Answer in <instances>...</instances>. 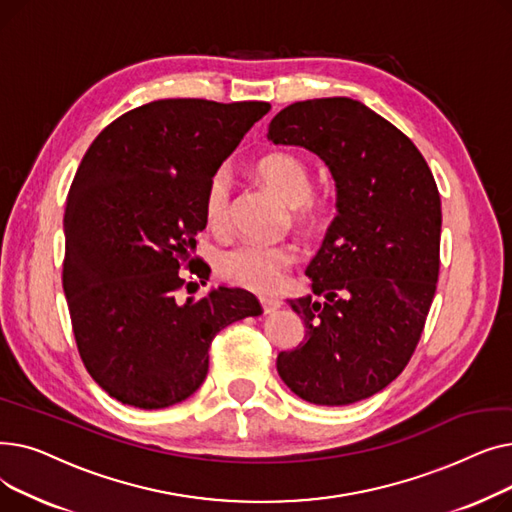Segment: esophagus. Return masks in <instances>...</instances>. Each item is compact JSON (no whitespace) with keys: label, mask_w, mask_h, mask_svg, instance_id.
<instances>
[{"label":"esophagus","mask_w":512,"mask_h":512,"mask_svg":"<svg viewBox=\"0 0 512 512\" xmlns=\"http://www.w3.org/2000/svg\"><path fill=\"white\" fill-rule=\"evenodd\" d=\"M259 301H261V307L265 313H274L282 307V299H278V297H261Z\"/></svg>","instance_id":"34e87169"}]
</instances>
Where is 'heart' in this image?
I'll return each mask as SVG.
<instances>
[{"instance_id": "obj_1", "label": "heart", "mask_w": 512, "mask_h": 512, "mask_svg": "<svg viewBox=\"0 0 512 512\" xmlns=\"http://www.w3.org/2000/svg\"><path fill=\"white\" fill-rule=\"evenodd\" d=\"M255 172L259 180L274 191L286 205L292 207L294 220L303 226L317 224L328 209L326 197L311 191V168L307 161L294 153H270L257 161ZM232 197V176L228 168L215 170L205 186L203 211L209 228L220 230L228 222ZM297 261V249L292 245H238L218 257V272L230 284L257 290H278L286 274Z\"/></svg>"}]
</instances>
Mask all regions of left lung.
Here are the masks:
<instances>
[{
    "instance_id": "8db88e82",
    "label": "left lung",
    "mask_w": 512,
    "mask_h": 512,
    "mask_svg": "<svg viewBox=\"0 0 512 512\" xmlns=\"http://www.w3.org/2000/svg\"><path fill=\"white\" fill-rule=\"evenodd\" d=\"M267 139L324 161L338 209L305 272L317 301H288L305 338L278 373L313 405H353L396 380L421 338L440 272L438 186L409 137L348 97L284 107Z\"/></svg>"
}]
</instances>
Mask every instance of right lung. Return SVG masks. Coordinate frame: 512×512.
<instances>
[{
	"label": "right lung",
	"mask_w": 512,
	"mask_h": 512,
	"mask_svg": "<svg viewBox=\"0 0 512 512\" xmlns=\"http://www.w3.org/2000/svg\"><path fill=\"white\" fill-rule=\"evenodd\" d=\"M270 110L265 101H151L105 126L80 161L62 284L80 359L122 405L182 402L205 380L215 334L261 315L242 288L182 301L180 267L203 278L191 253L207 226V180Z\"/></svg>",
	"instance_id": "right-lung-1"
}]
</instances>
